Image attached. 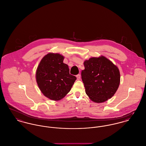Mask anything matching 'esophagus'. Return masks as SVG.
Instances as JSON below:
<instances>
[{
  "label": "esophagus",
  "instance_id": "1",
  "mask_svg": "<svg viewBox=\"0 0 146 146\" xmlns=\"http://www.w3.org/2000/svg\"><path fill=\"white\" fill-rule=\"evenodd\" d=\"M76 77L77 78L78 80H79L80 79V74H78L76 76Z\"/></svg>",
  "mask_w": 146,
  "mask_h": 146
}]
</instances>
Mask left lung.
<instances>
[{
	"mask_svg": "<svg viewBox=\"0 0 146 146\" xmlns=\"http://www.w3.org/2000/svg\"><path fill=\"white\" fill-rule=\"evenodd\" d=\"M82 79L89 98L95 103L105 102L116 92L120 83L119 69L111 60L102 56L84 62Z\"/></svg>",
	"mask_w": 146,
	"mask_h": 146,
	"instance_id": "1",
	"label": "left lung"
}]
</instances>
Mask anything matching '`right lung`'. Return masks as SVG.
I'll return each instance as SVG.
<instances>
[{
  "instance_id": "1",
  "label": "right lung",
  "mask_w": 146,
  "mask_h": 146,
  "mask_svg": "<svg viewBox=\"0 0 146 146\" xmlns=\"http://www.w3.org/2000/svg\"><path fill=\"white\" fill-rule=\"evenodd\" d=\"M59 53L45 55L37 67L36 79L40 90L46 97L57 101L70 90L77 78L69 74L68 66L63 63Z\"/></svg>"
}]
</instances>
